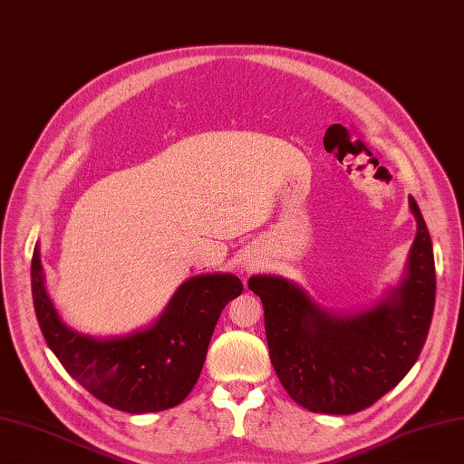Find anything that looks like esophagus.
I'll return each instance as SVG.
<instances>
[{"label":"esophagus","instance_id":"34e87169","mask_svg":"<svg viewBox=\"0 0 464 464\" xmlns=\"http://www.w3.org/2000/svg\"><path fill=\"white\" fill-rule=\"evenodd\" d=\"M246 267H252V266H248V264H246Z\"/></svg>","mask_w":464,"mask_h":464}]
</instances>
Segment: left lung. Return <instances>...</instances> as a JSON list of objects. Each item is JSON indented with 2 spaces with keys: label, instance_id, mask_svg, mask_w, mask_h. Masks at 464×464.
<instances>
[{
  "label": "left lung",
  "instance_id": "left-lung-1",
  "mask_svg": "<svg viewBox=\"0 0 464 464\" xmlns=\"http://www.w3.org/2000/svg\"><path fill=\"white\" fill-rule=\"evenodd\" d=\"M417 237L401 285L368 311L335 314L294 282L256 275L248 288L266 311L271 364L282 387L314 413L370 408L406 377L425 345L436 299L432 240L410 197Z\"/></svg>",
  "mask_w": 464,
  "mask_h": 464
}]
</instances>
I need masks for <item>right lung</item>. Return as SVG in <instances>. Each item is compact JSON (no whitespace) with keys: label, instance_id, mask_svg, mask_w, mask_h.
I'll return each mask as SVG.
<instances>
[{"label":"right lung","instance_id":"right-lung-1","mask_svg":"<svg viewBox=\"0 0 464 464\" xmlns=\"http://www.w3.org/2000/svg\"><path fill=\"white\" fill-rule=\"evenodd\" d=\"M243 282L231 273L197 275L176 290L151 326L96 339L68 328L45 288L39 246L32 257L34 309L49 349L94 398L127 413L178 406L203 370L216 322Z\"/></svg>","mask_w":464,"mask_h":464}]
</instances>
